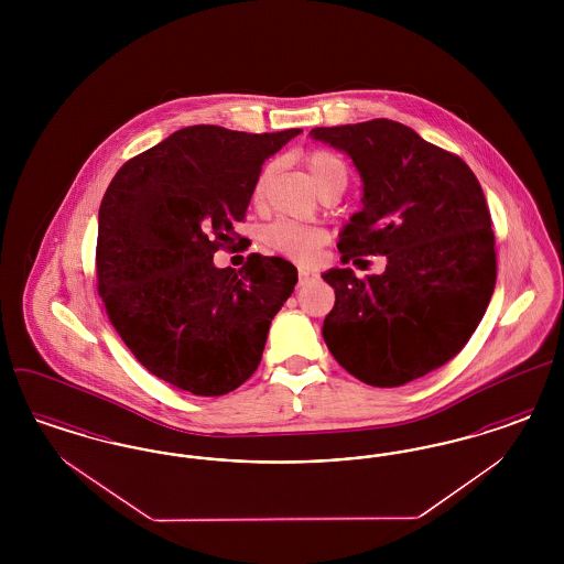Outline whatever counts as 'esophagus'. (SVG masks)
Listing matches in <instances>:
<instances>
[{
    "label": "esophagus",
    "mask_w": 564,
    "mask_h": 564,
    "mask_svg": "<svg viewBox=\"0 0 564 564\" xmlns=\"http://www.w3.org/2000/svg\"><path fill=\"white\" fill-rule=\"evenodd\" d=\"M315 279H317V272H315V270L304 269V267L297 269V285H306V283L315 281Z\"/></svg>",
    "instance_id": "1"
}]
</instances>
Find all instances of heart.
Instances as JSON below:
<instances>
[{
  "label": "heart",
  "instance_id": "b5f03b06",
  "mask_svg": "<svg viewBox=\"0 0 564 564\" xmlns=\"http://www.w3.org/2000/svg\"><path fill=\"white\" fill-rule=\"evenodd\" d=\"M306 169H308L315 186L319 189L332 184L334 180H343L347 184L345 164L329 152H323V150L311 152L306 156ZM269 171L270 169H264L262 175L258 177L256 198H260L264 192ZM325 241H327V235L319 226L297 224V221H288V219H279L264 230V242L269 245L270 249H274L292 260H297V262H313Z\"/></svg>",
  "mask_w": 564,
  "mask_h": 564
}]
</instances>
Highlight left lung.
Instances as JSON below:
<instances>
[{"label": "left lung", "mask_w": 564, "mask_h": 564, "mask_svg": "<svg viewBox=\"0 0 564 564\" xmlns=\"http://www.w3.org/2000/svg\"><path fill=\"white\" fill-rule=\"evenodd\" d=\"M311 137L349 156L361 212L340 230V262L384 256L366 279L329 269L336 302L323 340L366 384L402 387L448 364L482 322L497 281L482 186L455 154L387 118L319 127Z\"/></svg>", "instance_id": "left-lung-1"}]
</instances>
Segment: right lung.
I'll list each match as a JSON object with an SVG mask.
<instances>
[{"label":"right lung","instance_id":"obj_1","mask_svg":"<svg viewBox=\"0 0 564 564\" xmlns=\"http://www.w3.org/2000/svg\"><path fill=\"white\" fill-rule=\"evenodd\" d=\"M300 129L241 133L196 124L134 156L99 207L97 288L134 359L203 398L226 395L256 372L270 322L297 270L251 253L239 272L217 269L235 249L262 164Z\"/></svg>","mask_w":564,"mask_h":564}]
</instances>
